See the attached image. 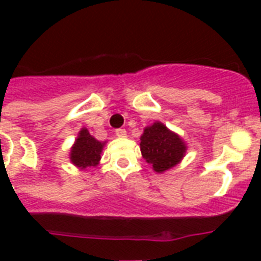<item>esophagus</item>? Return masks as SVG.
Segmentation results:
<instances>
[{
    "mask_svg": "<svg viewBox=\"0 0 261 261\" xmlns=\"http://www.w3.org/2000/svg\"><path fill=\"white\" fill-rule=\"evenodd\" d=\"M115 134H117V137L119 138H126L127 137V133L124 128H118V130H115Z\"/></svg>",
    "mask_w": 261,
    "mask_h": 261,
    "instance_id": "34e87169",
    "label": "esophagus"
}]
</instances>
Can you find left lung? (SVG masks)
Here are the masks:
<instances>
[{
    "mask_svg": "<svg viewBox=\"0 0 261 261\" xmlns=\"http://www.w3.org/2000/svg\"><path fill=\"white\" fill-rule=\"evenodd\" d=\"M139 146L143 159L158 174L175 167L187 152V144L181 137L159 120L144 127Z\"/></svg>",
    "mask_w": 261,
    "mask_h": 261,
    "instance_id": "obj_1",
    "label": "left lung"
}]
</instances>
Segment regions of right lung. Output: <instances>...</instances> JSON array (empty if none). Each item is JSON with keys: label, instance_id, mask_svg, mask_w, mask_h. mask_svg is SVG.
I'll return each instance as SVG.
<instances>
[{"label": "right lung", "instance_id": "1", "mask_svg": "<svg viewBox=\"0 0 261 261\" xmlns=\"http://www.w3.org/2000/svg\"><path fill=\"white\" fill-rule=\"evenodd\" d=\"M106 142H99L90 135L86 127H82L78 133L75 142L70 148V162L80 170H87L99 164L100 154Z\"/></svg>", "mask_w": 261, "mask_h": 261}]
</instances>
